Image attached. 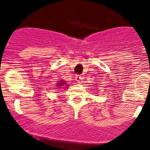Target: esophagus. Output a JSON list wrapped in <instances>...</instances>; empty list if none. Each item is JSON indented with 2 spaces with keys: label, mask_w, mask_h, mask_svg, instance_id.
<instances>
[{
  "label": "esophagus",
  "mask_w": 150,
  "mask_h": 150,
  "mask_svg": "<svg viewBox=\"0 0 150 150\" xmlns=\"http://www.w3.org/2000/svg\"><path fill=\"white\" fill-rule=\"evenodd\" d=\"M75 79H76V81L78 83H81L82 80H83V78H82L81 76H79V75H76L75 76Z\"/></svg>",
  "instance_id": "34e87169"
}]
</instances>
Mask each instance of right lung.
Wrapping results in <instances>:
<instances>
[{
	"label": "right lung",
	"mask_w": 150,
	"mask_h": 150,
	"mask_svg": "<svg viewBox=\"0 0 150 150\" xmlns=\"http://www.w3.org/2000/svg\"><path fill=\"white\" fill-rule=\"evenodd\" d=\"M65 84H66L65 81H64V80H60V81H59V83H58V84H57V86H58L62 87V86H63L64 85H65ZM60 87H59V88H60ZM63 88H64V87H63ZM65 88H67V87L66 86Z\"/></svg>",
	"instance_id": "right-lung-1"
}]
</instances>
